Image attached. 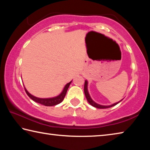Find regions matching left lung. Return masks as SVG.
I'll list each match as a JSON object with an SVG mask.
<instances>
[{"instance_id":"8db88e82","label":"left lung","mask_w":150,"mask_h":150,"mask_svg":"<svg viewBox=\"0 0 150 150\" xmlns=\"http://www.w3.org/2000/svg\"><path fill=\"white\" fill-rule=\"evenodd\" d=\"M84 92H85V95L86 98H87V99L88 100V102L90 103L91 105H92L94 107H96L97 108H110L112 107V106H115L116 105H117L118 103H119L120 102L118 103H116L113 104V105H112L110 106H103V105H98V104H96V103L94 102V101L91 99V96L89 95V94L88 93V90H87V81H85V85H84Z\"/></svg>"}]
</instances>
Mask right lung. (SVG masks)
<instances>
[{"instance_id":"1","label":"right lung","mask_w":150,"mask_h":150,"mask_svg":"<svg viewBox=\"0 0 150 150\" xmlns=\"http://www.w3.org/2000/svg\"><path fill=\"white\" fill-rule=\"evenodd\" d=\"M71 83V81L69 82V83H67V84L65 86V87H64V88H63L62 93H61L59 95H58L57 96H55V97H54V98H40L35 97V96L32 95L31 94H30L28 92L25 87H24V89H25V91H26V93L28 95V96L29 97L31 98V99L35 101V102L41 104V105H43L44 106H52L57 105H58V104H59L60 103L62 102L63 99H64L65 95H66V93H67V89L69 87Z\"/></svg>"}]
</instances>
